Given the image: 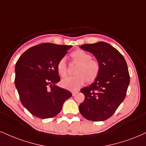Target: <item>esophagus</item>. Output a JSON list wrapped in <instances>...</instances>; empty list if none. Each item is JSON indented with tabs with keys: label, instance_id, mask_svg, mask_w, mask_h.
I'll return each instance as SVG.
<instances>
[{
	"label": "esophagus",
	"instance_id": "obj_1",
	"mask_svg": "<svg viewBox=\"0 0 146 146\" xmlns=\"http://www.w3.org/2000/svg\"><path fill=\"white\" fill-rule=\"evenodd\" d=\"M78 91H72V95L73 96H75V95H76V94L77 93H78Z\"/></svg>",
	"mask_w": 146,
	"mask_h": 146
}]
</instances>
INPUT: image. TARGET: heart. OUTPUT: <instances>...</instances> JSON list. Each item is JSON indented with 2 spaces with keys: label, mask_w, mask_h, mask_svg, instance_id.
Segmentation results:
<instances>
[{
  "label": "heart",
  "mask_w": 146,
  "mask_h": 146,
  "mask_svg": "<svg viewBox=\"0 0 146 146\" xmlns=\"http://www.w3.org/2000/svg\"><path fill=\"white\" fill-rule=\"evenodd\" d=\"M70 57L74 62L78 64L74 71L76 75L62 80L61 84L63 87L70 91H76L86 81L92 82L96 80L100 72V64L97 59L91 58L89 53L80 48L72 52ZM57 70L63 78L67 76V65L64 57L59 59Z\"/></svg>",
  "instance_id": "b5f03b06"
}]
</instances>
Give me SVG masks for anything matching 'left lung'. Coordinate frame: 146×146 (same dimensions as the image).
<instances>
[{
	"label": "left lung",
	"instance_id": "8db88e82",
	"mask_svg": "<svg viewBox=\"0 0 146 146\" xmlns=\"http://www.w3.org/2000/svg\"><path fill=\"white\" fill-rule=\"evenodd\" d=\"M80 47L95 55L100 64V72L93 83L80 90L85 98L79 110L88 120L103 121L110 118L125 100L130 82L127 62L107 42L84 44Z\"/></svg>",
	"mask_w": 146,
	"mask_h": 146
}]
</instances>
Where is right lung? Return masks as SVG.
Returning a JSON list of instances; mask_svg holds the SVG:
<instances>
[{"instance_id": "1", "label": "right lung", "mask_w": 146, "mask_h": 146, "mask_svg": "<svg viewBox=\"0 0 146 146\" xmlns=\"http://www.w3.org/2000/svg\"><path fill=\"white\" fill-rule=\"evenodd\" d=\"M71 47L42 43L28 48L16 63V89L22 105L33 116L53 118L62 110L65 101L72 96L68 90L55 85L60 80L57 63Z\"/></svg>"}]
</instances>
